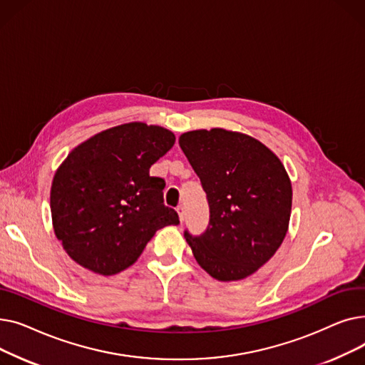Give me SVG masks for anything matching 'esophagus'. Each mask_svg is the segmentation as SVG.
<instances>
[{
    "label": "esophagus",
    "instance_id": "obj_1",
    "mask_svg": "<svg viewBox=\"0 0 365 365\" xmlns=\"http://www.w3.org/2000/svg\"><path fill=\"white\" fill-rule=\"evenodd\" d=\"M178 215H179L180 223H183V220H185V210H183V207H182V205H179V207H178Z\"/></svg>",
    "mask_w": 365,
    "mask_h": 365
}]
</instances>
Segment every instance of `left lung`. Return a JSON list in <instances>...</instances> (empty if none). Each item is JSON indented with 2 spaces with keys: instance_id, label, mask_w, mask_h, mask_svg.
<instances>
[{
  "instance_id": "8db88e82",
  "label": "left lung",
  "mask_w": 365,
  "mask_h": 365,
  "mask_svg": "<svg viewBox=\"0 0 365 365\" xmlns=\"http://www.w3.org/2000/svg\"><path fill=\"white\" fill-rule=\"evenodd\" d=\"M179 145L210 207L205 232L185 231L194 257L219 281L255 274L282 244L292 215V182L275 153L223 128L183 133Z\"/></svg>"
}]
</instances>
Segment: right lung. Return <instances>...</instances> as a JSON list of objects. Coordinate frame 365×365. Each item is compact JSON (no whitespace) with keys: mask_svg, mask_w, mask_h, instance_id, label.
<instances>
[{"mask_svg":"<svg viewBox=\"0 0 365 365\" xmlns=\"http://www.w3.org/2000/svg\"><path fill=\"white\" fill-rule=\"evenodd\" d=\"M175 140L160 125L128 123L72 149L53 178L50 208L54 234L73 262L115 275L139 259L158 229L179 225L164 205V179L149 176Z\"/></svg>","mask_w":365,"mask_h":365,"instance_id":"right-lung-1","label":"right lung"}]
</instances>
